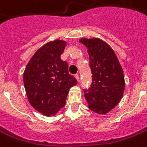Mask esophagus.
Returning <instances> with one entry per match:
<instances>
[{"label":"esophagus","instance_id":"34e87169","mask_svg":"<svg viewBox=\"0 0 147 147\" xmlns=\"http://www.w3.org/2000/svg\"><path fill=\"white\" fill-rule=\"evenodd\" d=\"M75 77H76V80H77V81L80 80H79V75H77V74H76V75H75Z\"/></svg>","mask_w":147,"mask_h":147}]
</instances>
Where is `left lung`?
I'll list each match as a JSON object with an SVG mask.
<instances>
[{
    "instance_id": "left-lung-1",
    "label": "left lung",
    "mask_w": 147,
    "mask_h": 147,
    "mask_svg": "<svg viewBox=\"0 0 147 147\" xmlns=\"http://www.w3.org/2000/svg\"><path fill=\"white\" fill-rule=\"evenodd\" d=\"M87 49L93 74L91 88L85 91L88 107L98 115H106L117 106L125 88L124 71L114 50L98 37L81 38Z\"/></svg>"
}]
</instances>
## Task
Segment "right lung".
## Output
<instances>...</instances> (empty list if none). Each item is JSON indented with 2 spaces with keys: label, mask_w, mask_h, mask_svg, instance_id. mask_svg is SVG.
Masks as SVG:
<instances>
[{
  "label": "right lung",
  "mask_w": 147,
  "mask_h": 147,
  "mask_svg": "<svg viewBox=\"0 0 147 147\" xmlns=\"http://www.w3.org/2000/svg\"><path fill=\"white\" fill-rule=\"evenodd\" d=\"M67 45L63 40L45 44L29 60L23 72L28 102L45 116L54 115L65 106L70 89L77 80L68 73V64L60 56Z\"/></svg>",
  "instance_id": "1"
}]
</instances>
